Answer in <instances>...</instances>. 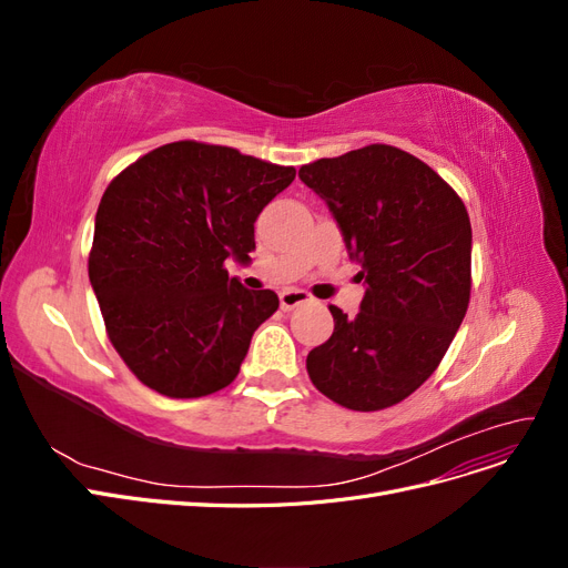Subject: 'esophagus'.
Returning a JSON list of instances; mask_svg holds the SVG:
<instances>
[{
    "instance_id": "esophagus-1",
    "label": "esophagus",
    "mask_w": 568,
    "mask_h": 568,
    "mask_svg": "<svg viewBox=\"0 0 568 568\" xmlns=\"http://www.w3.org/2000/svg\"><path fill=\"white\" fill-rule=\"evenodd\" d=\"M311 301H313V296L303 288H284L280 294L282 311H294V307H298L303 303H311Z\"/></svg>"
}]
</instances>
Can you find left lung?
<instances>
[{
    "instance_id": "8db88e82",
    "label": "left lung",
    "mask_w": 568,
    "mask_h": 568,
    "mask_svg": "<svg viewBox=\"0 0 568 568\" xmlns=\"http://www.w3.org/2000/svg\"><path fill=\"white\" fill-rule=\"evenodd\" d=\"M298 178L329 205L365 282L355 317L329 305L334 334L307 353V374L343 407H390L434 374L467 315V209L432 168L388 144L320 159Z\"/></svg>"
}]
</instances>
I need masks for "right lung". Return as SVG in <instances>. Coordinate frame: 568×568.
Returning <instances> with one entry per match:
<instances>
[{
  "mask_svg": "<svg viewBox=\"0 0 568 568\" xmlns=\"http://www.w3.org/2000/svg\"><path fill=\"white\" fill-rule=\"evenodd\" d=\"M294 178L230 146L173 142L109 184L90 282L113 348L144 386L201 398L236 379L280 298L246 288L225 263H251L257 215Z\"/></svg>",
  "mask_w": 568,
  "mask_h": 568,
  "instance_id": "right-lung-1",
  "label": "right lung"
}]
</instances>
